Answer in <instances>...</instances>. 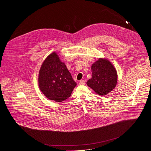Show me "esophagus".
<instances>
[{
  "mask_svg": "<svg viewBox=\"0 0 151 151\" xmlns=\"http://www.w3.org/2000/svg\"><path fill=\"white\" fill-rule=\"evenodd\" d=\"M79 85H85V81L84 80H81L79 81Z\"/></svg>",
  "mask_w": 151,
  "mask_h": 151,
  "instance_id": "34e87169",
  "label": "esophagus"
}]
</instances>
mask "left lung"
Instances as JSON below:
<instances>
[{
    "mask_svg": "<svg viewBox=\"0 0 151 151\" xmlns=\"http://www.w3.org/2000/svg\"><path fill=\"white\" fill-rule=\"evenodd\" d=\"M92 78L87 84L97 94L104 96L109 93L116 87L117 72L110 61L99 58L91 66Z\"/></svg>",
    "mask_w": 151,
    "mask_h": 151,
    "instance_id": "obj_1",
    "label": "left lung"
}]
</instances>
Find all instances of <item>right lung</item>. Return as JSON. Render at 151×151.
I'll return each mask as SVG.
<instances>
[{
    "instance_id": "add662e5",
    "label": "right lung",
    "mask_w": 151,
    "mask_h": 151,
    "mask_svg": "<svg viewBox=\"0 0 151 151\" xmlns=\"http://www.w3.org/2000/svg\"><path fill=\"white\" fill-rule=\"evenodd\" d=\"M38 81L42 93L57 102L70 97L76 86L65 64L60 61L56 52L49 55L42 63Z\"/></svg>"
}]
</instances>
